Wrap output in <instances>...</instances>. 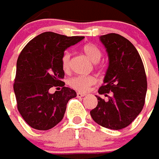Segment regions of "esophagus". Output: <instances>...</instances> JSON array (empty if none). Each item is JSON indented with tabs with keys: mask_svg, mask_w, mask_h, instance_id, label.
Listing matches in <instances>:
<instances>
[{
	"mask_svg": "<svg viewBox=\"0 0 159 159\" xmlns=\"http://www.w3.org/2000/svg\"><path fill=\"white\" fill-rule=\"evenodd\" d=\"M85 93H76V97L77 98H82V97H84L85 96Z\"/></svg>",
	"mask_w": 159,
	"mask_h": 159,
	"instance_id": "esophagus-1",
	"label": "esophagus"
}]
</instances>
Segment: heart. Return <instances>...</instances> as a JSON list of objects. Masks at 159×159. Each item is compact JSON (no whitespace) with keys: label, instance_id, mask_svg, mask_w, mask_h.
I'll list each match as a JSON object with an SVG mask.
<instances>
[{"label":"heart","instance_id":"b5f03b06","mask_svg":"<svg viewBox=\"0 0 159 159\" xmlns=\"http://www.w3.org/2000/svg\"><path fill=\"white\" fill-rule=\"evenodd\" d=\"M83 52L85 56L91 61L95 63V66L97 67L98 62L100 61L102 57V52L93 43H88L84 44L82 48ZM62 70L65 72H68L70 69V54L66 52L63 54L61 59ZM96 78L93 76H76L71 77L69 80V86L70 88L79 92H87L92 86L96 83Z\"/></svg>","mask_w":159,"mask_h":159}]
</instances>
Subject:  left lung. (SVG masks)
<instances>
[{"label": "left lung", "instance_id": "obj_1", "mask_svg": "<svg viewBox=\"0 0 159 159\" xmlns=\"http://www.w3.org/2000/svg\"><path fill=\"white\" fill-rule=\"evenodd\" d=\"M109 56V67L98 89V105L90 111L92 118L101 126L111 130L126 127L143 109L148 89L142 58L127 39L108 34L100 37Z\"/></svg>", "mask_w": 159, "mask_h": 159}]
</instances>
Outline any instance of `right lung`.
Listing matches in <instances>:
<instances>
[{
  "label": "right lung",
  "mask_w": 159,
  "mask_h": 159,
  "mask_svg": "<svg viewBox=\"0 0 159 159\" xmlns=\"http://www.w3.org/2000/svg\"><path fill=\"white\" fill-rule=\"evenodd\" d=\"M83 38L45 32L29 41L20 53L13 89L20 115L32 128L54 127L64 117L68 101L76 96L62 82L65 72L61 59L65 50ZM53 86L62 89L50 94Z\"/></svg>",
  "instance_id": "right-lung-1"
}]
</instances>
